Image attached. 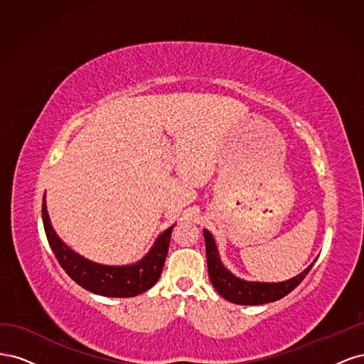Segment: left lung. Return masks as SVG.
I'll return each instance as SVG.
<instances>
[{"label": "left lung", "mask_w": 364, "mask_h": 364, "mask_svg": "<svg viewBox=\"0 0 364 364\" xmlns=\"http://www.w3.org/2000/svg\"><path fill=\"white\" fill-rule=\"evenodd\" d=\"M205 235V247H206V261H208V273L211 279L214 289L220 296H223L226 301L240 304V305H261L273 301H279L281 297L287 296L299 285L304 278L314 266V262L310 267H306L297 277L277 284L267 282H247L234 277L232 273L228 272L218 258L217 246L214 238L209 230L203 229Z\"/></svg>", "instance_id": "1"}]
</instances>
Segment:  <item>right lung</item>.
<instances>
[{"instance_id":"1","label":"right lung","mask_w":364,"mask_h":364,"mask_svg":"<svg viewBox=\"0 0 364 364\" xmlns=\"http://www.w3.org/2000/svg\"><path fill=\"white\" fill-rule=\"evenodd\" d=\"M42 222L54 257L58 258L68 277L80 287L107 297H134L156 284L167 258L171 230L174 228L171 226L162 232L155 241V246L139 262L124 267H109L87 261L63 245L50 223L46 196L42 199Z\"/></svg>"}]
</instances>
